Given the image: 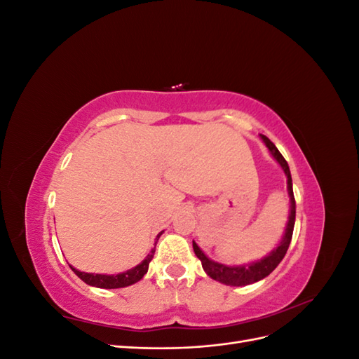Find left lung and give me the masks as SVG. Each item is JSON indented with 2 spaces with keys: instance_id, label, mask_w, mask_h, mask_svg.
I'll list each match as a JSON object with an SVG mask.
<instances>
[{
  "instance_id": "left-lung-1",
  "label": "left lung",
  "mask_w": 359,
  "mask_h": 359,
  "mask_svg": "<svg viewBox=\"0 0 359 359\" xmlns=\"http://www.w3.org/2000/svg\"><path fill=\"white\" fill-rule=\"evenodd\" d=\"M260 137L264 139L265 145L268 147V149L271 151L273 157L280 163V166L283 168L286 177H287V191H289V198H290V214H289V222L286 226V232L283 240H281L280 245L271 252L266 257L260 259L259 262L250 264V265H244V266H226L222 264L212 262L211 259L206 257L202 250L198 247V244L193 241V250L194 255H196L203 266V271L208 274L211 278L220 281V283L229 285V286H245V285H252L256 283V281L265 278L266 276H269L273 271L277 268V265L281 262V259L285 257L290 240H292V233H293V226H295V198H293V190H292V177H290V170L287 166V161L285 160V157L280 154V151L276 148V145L271 142V140L260 135Z\"/></svg>"
}]
</instances>
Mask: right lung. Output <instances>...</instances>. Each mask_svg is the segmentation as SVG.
<instances>
[{
	"label": "right lung",
	"mask_w": 359,
	"mask_h": 359,
	"mask_svg": "<svg viewBox=\"0 0 359 359\" xmlns=\"http://www.w3.org/2000/svg\"><path fill=\"white\" fill-rule=\"evenodd\" d=\"M163 232H160L156 238V244L158 241V238ZM154 253H156V247L151 250V253L140 262L137 266H135L133 269H128L126 271V273H121V274H116V276H106V274H90V273H81V271H78L76 268L70 266L73 273L78 276L82 281H85L86 285L90 286H95V287H102V289H118V287H126V286H130L136 283V281H139L140 278H142L147 271H148V266H149V262L151 259L154 257Z\"/></svg>",
	"instance_id": "add662e5"
}]
</instances>
